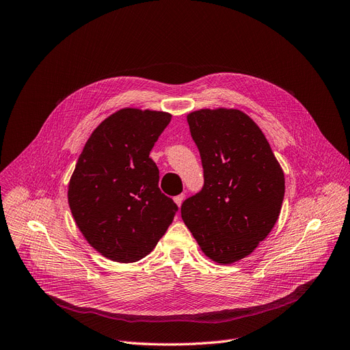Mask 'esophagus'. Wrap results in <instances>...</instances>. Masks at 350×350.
<instances>
[{
  "mask_svg": "<svg viewBox=\"0 0 350 350\" xmlns=\"http://www.w3.org/2000/svg\"><path fill=\"white\" fill-rule=\"evenodd\" d=\"M183 200H185V194H178V196L174 197V202H176V204H177L178 207L181 206V203H183Z\"/></svg>",
  "mask_w": 350,
  "mask_h": 350,
  "instance_id": "34e87169",
  "label": "esophagus"
}]
</instances>
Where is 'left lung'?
Wrapping results in <instances>:
<instances>
[{"mask_svg": "<svg viewBox=\"0 0 350 350\" xmlns=\"http://www.w3.org/2000/svg\"><path fill=\"white\" fill-rule=\"evenodd\" d=\"M204 185L181 204V217L206 256L229 265L250 254L275 226L284 176L262 130L239 110L187 116Z\"/></svg>", "mask_w": 350, "mask_h": 350, "instance_id": "obj_1", "label": "left lung"}]
</instances>
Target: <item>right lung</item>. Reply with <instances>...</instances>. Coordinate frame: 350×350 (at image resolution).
I'll use <instances>...</instances> for the list:
<instances>
[{"label": "right lung", "mask_w": 350, "mask_h": 350, "mask_svg": "<svg viewBox=\"0 0 350 350\" xmlns=\"http://www.w3.org/2000/svg\"><path fill=\"white\" fill-rule=\"evenodd\" d=\"M172 116L124 109L90 135L68 186V204L87 241L114 262L154 249L178 207L159 189L150 151Z\"/></svg>", "instance_id": "add662e5"}]
</instances>
